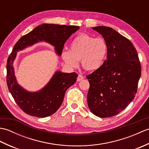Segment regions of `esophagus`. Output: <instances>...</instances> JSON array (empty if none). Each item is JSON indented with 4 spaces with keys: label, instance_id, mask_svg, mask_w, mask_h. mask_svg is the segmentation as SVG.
<instances>
[{
    "label": "esophagus",
    "instance_id": "obj_1",
    "mask_svg": "<svg viewBox=\"0 0 149 149\" xmlns=\"http://www.w3.org/2000/svg\"><path fill=\"white\" fill-rule=\"evenodd\" d=\"M83 79H84V77L83 76V75H79L77 78V81H80L81 80H83Z\"/></svg>",
    "mask_w": 149,
    "mask_h": 149
}]
</instances>
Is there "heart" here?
I'll use <instances>...</instances> for the list:
<instances>
[{
  "label": "heart",
  "mask_w": 149,
  "mask_h": 149,
  "mask_svg": "<svg viewBox=\"0 0 149 149\" xmlns=\"http://www.w3.org/2000/svg\"><path fill=\"white\" fill-rule=\"evenodd\" d=\"M107 52V43L103 38L82 34L72 40L70 50H63L61 58L69 68H76L81 60L83 68L94 71L102 67Z\"/></svg>",
  "instance_id": "obj_1"
}]
</instances>
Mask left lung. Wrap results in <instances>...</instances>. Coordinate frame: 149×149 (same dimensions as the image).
<instances>
[{"mask_svg":"<svg viewBox=\"0 0 149 149\" xmlns=\"http://www.w3.org/2000/svg\"><path fill=\"white\" fill-rule=\"evenodd\" d=\"M107 46L102 67L88 75L87 102L91 112L100 118L115 116L134 99L141 77V65L135 47L125 37L106 26L92 27Z\"/></svg>","mask_w":149,"mask_h":149,"instance_id":"8db88e82","label":"left lung"}]
</instances>
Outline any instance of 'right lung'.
<instances>
[{
	"mask_svg": "<svg viewBox=\"0 0 149 149\" xmlns=\"http://www.w3.org/2000/svg\"><path fill=\"white\" fill-rule=\"evenodd\" d=\"M79 26L43 24L20 38L16 43L7 62V84L9 92L18 106L31 116L44 118L53 115L61 106L66 90L77 81L76 73L57 70L49 83L37 91H29L18 83L13 63L17 52L39 42L54 47L56 54L61 56L64 44Z\"/></svg>",
	"mask_w": 149,
	"mask_h": 149,
	"instance_id": "add662e5",
	"label": "right lung"
}]
</instances>
